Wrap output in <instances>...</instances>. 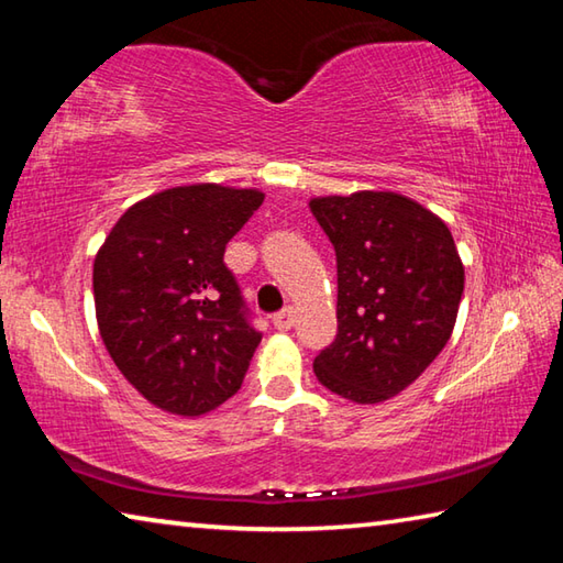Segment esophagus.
<instances>
[{"label": "esophagus", "mask_w": 563, "mask_h": 563, "mask_svg": "<svg viewBox=\"0 0 563 563\" xmlns=\"http://www.w3.org/2000/svg\"><path fill=\"white\" fill-rule=\"evenodd\" d=\"M295 322V310L292 308H283L280 312H275L273 316V325L278 330H290Z\"/></svg>", "instance_id": "1"}]
</instances>
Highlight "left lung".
I'll return each mask as SVG.
<instances>
[{
	"label": "left lung",
	"mask_w": 563,
	"mask_h": 563,
	"mask_svg": "<svg viewBox=\"0 0 563 563\" xmlns=\"http://www.w3.org/2000/svg\"><path fill=\"white\" fill-rule=\"evenodd\" d=\"M310 211L338 258V335L312 369L330 393L383 402L452 335L464 292L454 238L427 208L387 190L316 198Z\"/></svg>",
	"instance_id": "8db88e82"
}]
</instances>
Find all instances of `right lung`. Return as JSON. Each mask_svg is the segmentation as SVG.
<instances>
[{
    "mask_svg": "<svg viewBox=\"0 0 563 563\" xmlns=\"http://www.w3.org/2000/svg\"><path fill=\"white\" fill-rule=\"evenodd\" d=\"M261 203V190L168 188L131 206L93 261L103 345L166 412L206 415L243 385L263 332L223 255Z\"/></svg>",
    "mask_w": 563,
    "mask_h": 563,
    "instance_id": "add662e5",
    "label": "right lung"
}]
</instances>
